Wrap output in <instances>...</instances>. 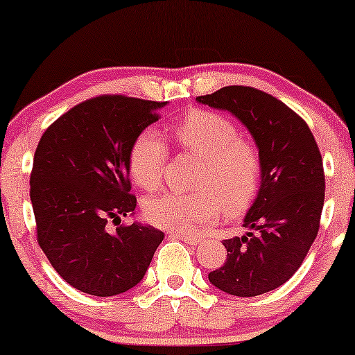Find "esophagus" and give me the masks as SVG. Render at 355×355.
I'll return each instance as SVG.
<instances>
[{"label":"esophagus","instance_id":"1","mask_svg":"<svg viewBox=\"0 0 355 355\" xmlns=\"http://www.w3.org/2000/svg\"><path fill=\"white\" fill-rule=\"evenodd\" d=\"M173 237H178V239L187 242V244H191V245H197L198 242L202 241L200 237H197V236H186V234H173Z\"/></svg>","mask_w":355,"mask_h":355}]
</instances>
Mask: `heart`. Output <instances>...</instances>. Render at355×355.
Masks as SVG:
<instances>
[{"mask_svg":"<svg viewBox=\"0 0 355 355\" xmlns=\"http://www.w3.org/2000/svg\"><path fill=\"white\" fill-rule=\"evenodd\" d=\"M179 148L202 159L193 179L196 192H166L144 203L152 225L174 232H192L215 223L220 211L237 216L254 203L261 181V155L239 128L215 111L196 110L173 125ZM168 147L155 130H142L129 150V173L147 192L162 187Z\"/></svg>","mask_w":355,"mask_h":355,"instance_id":"obj_1","label":"heart"}]
</instances>
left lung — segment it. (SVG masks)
Returning a JSON list of instances; mask_svg holds the SVG:
<instances>
[{"label": "left lung", "instance_id": "1", "mask_svg": "<svg viewBox=\"0 0 355 355\" xmlns=\"http://www.w3.org/2000/svg\"><path fill=\"white\" fill-rule=\"evenodd\" d=\"M197 101L239 118L261 155L260 191L244 218V227L255 232L223 241L226 261L208 279L231 295L265 294L299 270L318 234L324 202L322 155L307 123L266 92L230 85Z\"/></svg>", "mask_w": 355, "mask_h": 355}]
</instances>
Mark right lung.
<instances>
[{
  "label": "right lung",
  "mask_w": 355,
  "mask_h": 355,
  "mask_svg": "<svg viewBox=\"0 0 355 355\" xmlns=\"http://www.w3.org/2000/svg\"><path fill=\"white\" fill-rule=\"evenodd\" d=\"M164 101L100 95L76 105L45 132L33 155L31 200L37 241L66 283L110 297L140 283L163 231L121 225L135 210L129 150ZM119 225L114 233L107 223Z\"/></svg>",
  "instance_id": "obj_1"
}]
</instances>
